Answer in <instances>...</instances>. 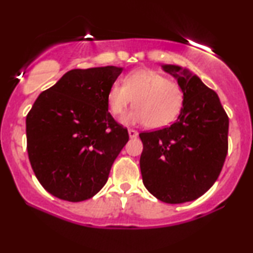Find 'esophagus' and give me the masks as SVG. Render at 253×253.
Returning <instances> with one entry per match:
<instances>
[{"instance_id": "esophagus-1", "label": "esophagus", "mask_w": 253, "mask_h": 253, "mask_svg": "<svg viewBox=\"0 0 253 253\" xmlns=\"http://www.w3.org/2000/svg\"><path fill=\"white\" fill-rule=\"evenodd\" d=\"M129 136L130 138H134L138 136V131L134 130V129H129Z\"/></svg>"}]
</instances>
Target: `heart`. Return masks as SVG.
<instances>
[{"label": "heart", "instance_id": "b5f03b06", "mask_svg": "<svg viewBox=\"0 0 253 253\" xmlns=\"http://www.w3.org/2000/svg\"><path fill=\"white\" fill-rule=\"evenodd\" d=\"M114 83L107 92L112 115L120 116L132 100L133 108L122 117L124 124L145 123L151 129L170 124L184 103V89L178 83L151 69H137Z\"/></svg>", "mask_w": 253, "mask_h": 253}]
</instances>
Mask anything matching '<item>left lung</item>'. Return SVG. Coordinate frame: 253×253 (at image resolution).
Segmentation results:
<instances>
[{"mask_svg": "<svg viewBox=\"0 0 253 253\" xmlns=\"http://www.w3.org/2000/svg\"><path fill=\"white\" fill-rule=\"evenodd\" d=\"M184 89L176 122L140 132V171L144 185L167 204L191 202L219 177L228 152L229 119L219 96L199 77L178 65H162Z\"/></svg>", "mask_w": 253, "mask_h": 253, "instance_id": "1", "label": "left lung"}]
</instances>
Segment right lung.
I'll return each mask as SVG.
<instances>
[{
    "label": "right lung",
    "mask_w": 253,
    "mask_h": 253,
    "mask_svg": "<svg viewBox=\"0 0 253 253\" xmlns=\"http://www.w3.org/2000/svg\"><path fill=\"white\" fill-rule=\"evenodd\" d=\"M122 68L74 69L40 93L26 116L27 153L40 184L78 203L92 198L129 140L108 112L107 92Z\"/></svg>",
    "instance_id": "1"
}]
</instances>
